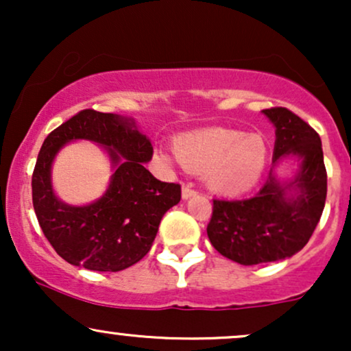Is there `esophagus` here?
Returning <instances> with one entry per match:
<instances>
[{
    "instance_id": "34e87169",
    "label": "esophagus",
    "mask_w": 351,
    "mask_h": 351,
    "mask_svg": "<svg viewBox=\"0 0 351 351\" xmlns=\"http://www.w3.org/2000/svg\"><path fill=\"white\" fill-rule=\"evenodd\" d=\"M181 196H183V199H188L191 198V196H196V191L189 186H183L181 188Z\"/></svg>"
}]
</instances>
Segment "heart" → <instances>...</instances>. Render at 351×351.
<instances>
[{"instance_id": "obj_1", "label": "heart", "mask_w": 351, "mask_h": 351, "mask_svg": "<svg viewBox=\"0 0 351 351\" xmlns=\"http://www.w3.org/2000/svg\"><path fill=\"white\" fill-rule=\"evenodd\" d=\"M175 158L184 170L203 173L211 191L224 196L247 193L263 178L267 165V143L259 134L232 128H201L181 134L173 142ZM160 160L171 163L168 153Z\"/></svg>"}]
</instances>
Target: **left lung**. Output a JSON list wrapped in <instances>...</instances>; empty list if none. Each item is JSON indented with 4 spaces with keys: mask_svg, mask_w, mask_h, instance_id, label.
Here are the masks:
<instances>
[{
    "mask_svg": "<svg viewBox=\"0 0 351 351\" xmlns=\"http://www.w3.org/2000/svg\"><path fill=\"white\" fill-rule=\"evenodd\" d=\"M263 114L276 127L272 170L249 199H213L208 237L221 256L243 265L292 257L308 243L327 198V170L320 136L285 107ZM287 156L300 158V170L280 182L273 168Z\"/></svg>",
    "mask_w": 351,
    "mask_h": 351,
    "instance_id": "obj_1",
    "label": "left lung"
}]
</instances>
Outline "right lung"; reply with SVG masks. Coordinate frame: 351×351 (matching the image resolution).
Instances as JSON below:
<instances>
[{
	"label": "right lung",
	"mask_w": 351,
	"mask_h": 351,
	"mask_svg": "<svg viewBox=\"0 0 351 351\" xmlns=\"http://www.w3.org/2000/svg\"><path fill=\"white\" fill-rule=\"evenodd\" d=\"M90 139L106 148L116 171L94 204L72 207L55 196L50 168L66 143ZM153 147L132 119L86 108L44 140L33 173V204L39 226L54 251L88 271L119 272L150 251L160 221L180 203L181 186L156 180L143 163Z\"/></svg>",
	"instance_id": "1"
}]
</instances>
